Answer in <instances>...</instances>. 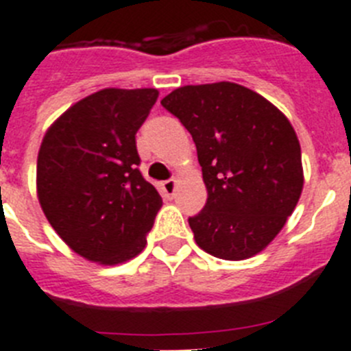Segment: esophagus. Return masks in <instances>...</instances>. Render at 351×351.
I'll return each instance as SVG.
<instances>
[{"label":"esophagus","instance_id":"1","mask_svg":"<svg viewBox=\"0 0 351 351\" xmlns=\"http://www.w3.org/2000/svg\"><path fill=\"white\" fill-rule=\"evenodd\" d=\"M176 184H178L176 179H167V181L161 182V191H163V195L165 197H173V193H176Z\"/></svg>","mask_w":351,"mask_h":351}]
</instances>
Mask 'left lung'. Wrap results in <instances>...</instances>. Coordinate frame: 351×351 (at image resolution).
<instances>
[{"label": "left lung", "mask_w": 351, "mask_h": 351, "mask_svg": "<svg viewBox=\"0 0 351 351\" xmlns=\"http://www.w3.org/2000/svg\"><path fill=\"white\" fill-rule=\"evenodd\" d=\"M161 105L191 133L202 167L207 202L188 218L197 244L223 260L260 253L302 191L300 144L290 121L234 82L184 86Z\"/></svg>", "instance_id": "8db88e82"}]
</instances>
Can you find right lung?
Returning a JSON list of instances; mask_svg holds the SVG:
<instances>
[{
  "instance_id": "right-lung-1",
  "label": "right lung",
  "mask_w": 351,
  "mask_h": 351,
  "mask_svg": "<svg viewBox=\"0 0 351 351\" xmlns=\"http://www.w3.org/2000/svg\"><path fill=\"white\" fill-rule=\"evenodd\" d=\"M156 98V89H101L68 108L43 137L40 206L84 258L116 265L145 247L161 197L138 170L135 135Z\"/></svg>"
}]
</instances>
